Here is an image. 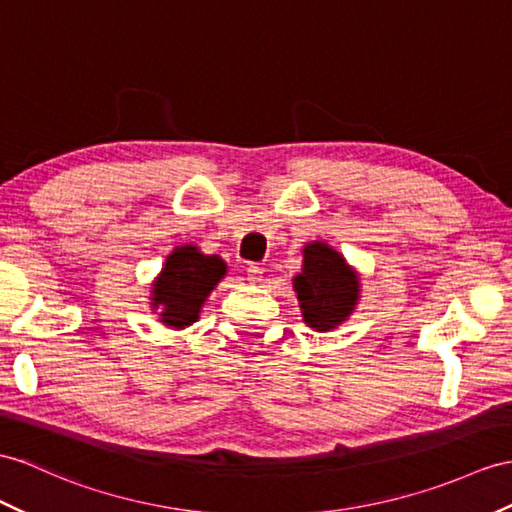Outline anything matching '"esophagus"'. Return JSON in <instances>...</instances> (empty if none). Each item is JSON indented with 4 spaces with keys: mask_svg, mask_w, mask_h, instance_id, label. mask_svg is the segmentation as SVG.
<instances>
[{
    "mask_svg": "<svg viewBox=\"0 0 512 512\" xmlns=\"http://www.w3.org/2000/svg\"><path fill=\"white\" fill-rule=\"evenodd\" d=\"M247 280L252 282V284L263 280V269H260L258 265H249V267H247Z\"/></svg>",
    "mask_w": 512,
    "mask_h": 512,
    "instance_id": "34e87169",
    "label": "esophagus"
}]
</instances>
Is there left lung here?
<instances>
[{"label": "left lung", "mask_w": 512, "mask_h": 512, "mask_svg": "<svg viewBox=\"0 0 512 512\" xmlns=\"http://www.w3.org/2000/svg\"><path fill=\"white\" fill-rule=\"evenodd\" d=\"M293 286L304 321L321 332L339 326L358 299L354 271L326 243L306 245L304 269L295 276Z\"/></svg>", "instance_id": "left-lung-1"}]
</instances>
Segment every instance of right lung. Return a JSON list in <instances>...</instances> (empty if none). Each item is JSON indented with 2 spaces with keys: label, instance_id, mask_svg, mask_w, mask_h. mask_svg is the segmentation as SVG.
I'll use <instances>...</instances> for the list:
<instances>
[{
  "label": "right lung",
  "instance_id": "add662e5",
  "mask_svg": "<svg viewBox=\"0 0 512 512\" xmlns=\"http://www.w3.org/2000/svg\"><path fill=\"white\" fill-rule=\"evenodd\" d=\"M223 276L226 263L219 256L199 254L193 245L178 247L154 284V306H162V321L173 328L189 326Z\"/></svg>",
  "mask_w": 512,
  "mask_h": 512
}]
</instances>
